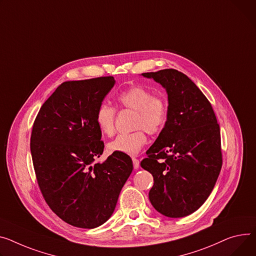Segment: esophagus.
<instances>
[{
    "instance_id": "1",
    "label": "esophagus",
    "mask_w": 256,
    "mask_h": 256,
    "mask_svg": "<svg viewBox=\"0 0 256 256\" xmlns=\"http://www.w3.org/2000/svg\"><path fill=\"white\" fill-rule=\"evenodd\" d=\"M132 164H134V168H138L139 166H140L139 160L136 158H132Z\"/></svg>"
}]
</instances>
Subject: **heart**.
<instances>
[{"label":"heart","mask_w":256,"mask_h":256,"mask_svg":"<svg viewBox=\"0 0 256 256\" xmlns=\"http://www.w3.org/2000/svg\"><path fill=\"white\" fill-rule=\"evenodd\" d=\"M116 102L119 109L134 111L132 128L136 130L118 134L108 144V151L136 156L147 142L145 132L158 134L164 128L168 118V100L164 94H153L151 90L143 86H132L119 92ZM116 113V108L106 103L98 107L96 124L103 134H113Z\"/></svg>","instance_id":"obj_1"}]
</instances>
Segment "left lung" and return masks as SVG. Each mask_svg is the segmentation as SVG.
I'll return each instance as SVG.
<instances>
[{"label":"left lung","mask_w":256,"mask_h":256,"mask_svg":"<svg viewBox=\"0 0 256 256\" xmlns=\"http://www.w3.org/2000/svg\"><path fill=\"white\" fill-rule=\"evenodd\" d=\"M166 88L168 118L141 166L152 174V206L179 218L196 211L210 196L222 166L220 128L209 100L182 72L143 73Z\"/></svg>","instance_id":"1"}]
</instances>
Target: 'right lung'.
I'll return each mask as SVG.
<instances>
[{"instance_id":"add662e5","label":"right lung","mask_w":256,"mask_h":256,"mask_svg":"<svg viewBox=\"0 0 256 256\" xmlns=\"http://www.w3.org/2000/svg\"><path fill=\"white\" fill-rule=\"evenodd\" d=\"M115 83L113 76L62 82L42 105L30 134V153L49 208L76 228L100 226L112 215L132 172V158L104 151L96 112Z\"/></svg>"}]
</instances>
